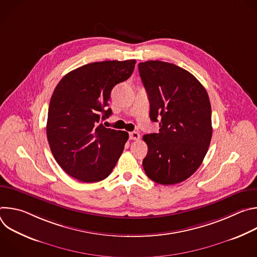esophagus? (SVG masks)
Masks as SVG:
<instances>
[{
  "label": "esophagus",
  "mask_w": 257,
  "mask_h": 257,
  "mask_svg": "<svg viewBox=\"0 0 257 257\" xmlns=\"http://www.w3.org/2000/svg\"><path fill=\"white\" fill-rule=\"evenodd\" d=\"M129 138L131 140H138L140 138V135L138 132H130L129 133Z\"/></svg>",
  "instance_id": "obj_1"
}]
</instances>
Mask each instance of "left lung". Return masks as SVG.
I'll use <instances>...</instances> for the list:
<instances>
[{"instance_id":"obj_1","label":"left lung","mask_w":257,"mask_h":257,"mask_svg":"<svg viewBox=\"0 0 257 257\" xmlns=\"http://www.w3.org/2000/svg\"><path fill=\"white\" fill-rule=\"evenodd\" d=\"M148 92L150 118L159 133L145 134L143 169L162 185L185 181L201 165L211 139V106L202 84L187 70L162 61L138 64Z\"/></svg>"}]
</instances>
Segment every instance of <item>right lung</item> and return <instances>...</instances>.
Masks as SVG:
<instances>
[{
    "label": "right lung",
    "mask_w": 257,
    "mask_h": 257,
    "mask_svg": "<svg viewBox=\"0 0 257 257\" xmlns=\"http://www.w3.org/2000/svg\"><path fill=\"white\" fill-rule=\"evenodd\" d=\"M135 60L102 61L69 72L52 95L47 137L59 166L85 183L105 179L121 157L128 133L105 128L113 87L133 73Z\"/></svg>",
    "instance_id": "1"
}]
</instances>
